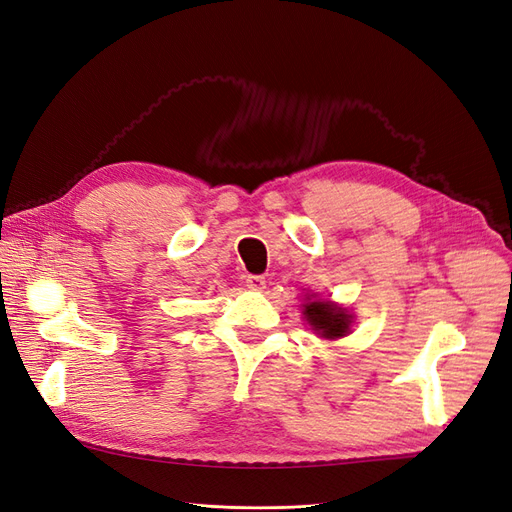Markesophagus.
Masks as SVG:
<instances>
[{
    "label": "esophagus",
    "instance_id": "obj_1",
    "mask_svg": "<svg viewBox=\"0 0 512 512\" xmlns=\"http://www.w3.org/2000/svg\"><path fill=\"white\" fill-rule=\"evenodd\" d=\"M245 286L250 290H262V288H265V277H262V275H247Z\"/></svg>",
    "mask_w": 512,
    "mask_h": 512
}]
</instances>
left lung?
I'll return each instance as SVG.
<instances>
[{
	"label": "left lung",
	"instance_id": "1",
	"mask_svg": "<svg viewBox=\"0 0 512 512\" xmlns=\"http://www.w3.org/2000/svg\"><path fill=\"white\" fill-rule=\"evenodd\" d=\"M303 314L314 327V331L327 339L344 337L350 331V314L346 309L333 305L331 301H309L305 303Z\"/></svg>",
	"mask_w": 512,
	"mask_h": 512
}]
</instances>
